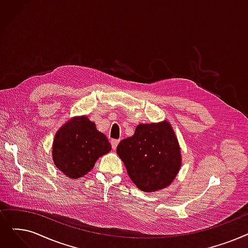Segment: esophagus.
I'll return each mask as SVG.
<instances>
[{
  "label": "esophagus",
  "mask_w": 248,
  "mask_h": 248,
  "mask_svg": "<svg viewBox=\"0 0 248 248\" xmlns=\"http://www.w3.org/2000/svg\"><path fill=\"white\" fill-rule=\"evenodd\" d=\"M118 143H120V140H111V147L113 150L116 149Z\"/></svg>",
  "instance_id": "34e87169"
}]
</instances>
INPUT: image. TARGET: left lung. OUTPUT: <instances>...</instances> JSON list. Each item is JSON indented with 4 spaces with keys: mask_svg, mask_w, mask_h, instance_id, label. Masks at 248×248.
I'll use <instances>...</instances> for the list:
<instances>
[{
    "mask_svg": "<svg viewBox=\"0 0 248 248\" xmlns=\"http://www.w3.org/2000/svg\"><path fill=\"white\" fill-rule=\"evenodd\" d=\"M116 152L134 184L146 192L168 186L181 165L180 148L168 122L139 124L133 137L118 144Z\"/></svg>",
    "mask_w": 248,
    "mask_h": 248,
    "instance_id": "8db88e82",
    "label": "left lung"
}]
</instances>
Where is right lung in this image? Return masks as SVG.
I'll return each mask as SVG.
<instances>
[{
  "instance_id": "1",
  "label": "right lung",
  "mask_w": 248,
  "mask_h": 248,
  "mask_svg": "<svg viewBox=\"0 0 248 248\" xmlns=\"http://www.w3.org/2000/svg\"><path fill=\"white\" fill-rule=\"evenodd\" d=\"M111 150L106 136L96 130L87 116L75 117L57 133L52 146L56 166L71 178H79L93 168L96 160Z\"/></svg>"
}]
</instances>
